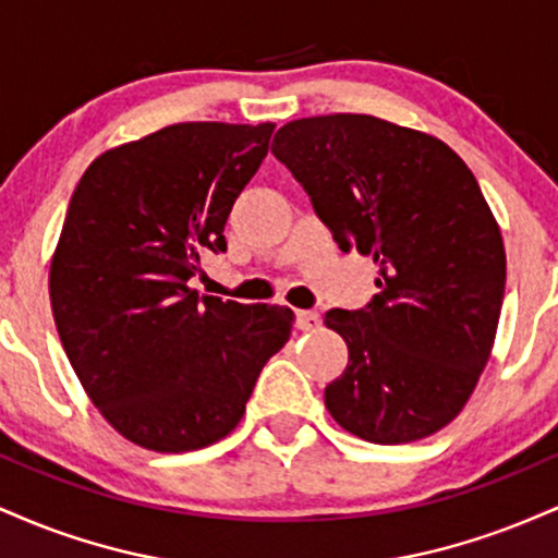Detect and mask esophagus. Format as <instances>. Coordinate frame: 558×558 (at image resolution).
<instances>
[{"label": "esophagus", "mask_w": 558, "mask_h": 558, "mask_svg": "<svg viewBox=\"0 0 558 558\" xmlns=\"http://www.w3.org/2000/svg\"><path fill=\"white\" fill-rule=\"evenodd\" d=\"M296 328L299 330H317L319 328V315L317 312H296Z\"/></svg>", "instance_id": "esophagus-1"}]
</instances>
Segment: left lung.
<instances>
[{
  "label": "left lung",
  "mask_w": 558,
  "mask_h": 558,
  "mask_svg": "<svg viewBox=\"0 0 558 558\" xmlns=\"http://www.w3.org/2000/svg\"><path fill=\"white\" fill-rule=\"evenodd\" d=\"M272 155L343 252L380 267L364 310H330L349 345L325 388L332 420L369 444H412L464 409L496 341L506 286L501 228L444 141L373 114L286 123Z\"/></svg>",
  "instance_id": "obj_1"
}]
</instances>
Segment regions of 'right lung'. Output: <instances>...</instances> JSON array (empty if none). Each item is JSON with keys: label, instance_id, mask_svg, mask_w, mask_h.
<instances>
[{"label": "right lung", "instance_id": "obj_1", "mask_svg": "<svg viewBox=\"0 0 558 558\" xmlns=\"http://www.w3.org/2000/svg\"><path fill=\"white\" fill-rule=\"evenodd\" d=\"M275 125L178 123L114 146L70 198L49 267L57 332L83 390L123 438L196 451L239 425L293 328L288 306L191 291Z\"/></svg>", "mask_w": 558, "mask_h": 558}]
</instances>
